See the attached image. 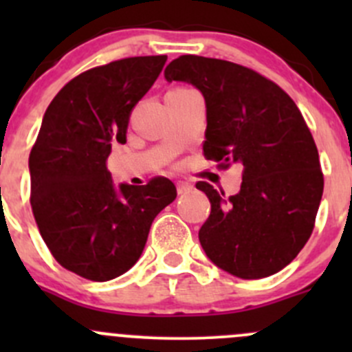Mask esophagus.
Instances as JSON below:
<instances>
[{
  "mask_svg": "<svg viewBox=\"0 0 352 352\" xmlns=\"http://www.w3.org/2000/svg\"><path fill=\"white\" fill-rule=\"evenodd\" d=\"M190 190H192V184L184 182V180H179V182H177V192L179 194H187L190 192Z\"/></svg>",
  "mask_w": 352,
  "mask_h": 352,
  "instance_id": "obj_1",
  "label": "esophagus"
}]
</instances>
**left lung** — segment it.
<instances>
[{"mask_svg": "<svg viewBox=\"0 0 352 352\" xmlns=\"http://www.w3.org/2000/svg\"><path fill=\"white\" fill-rule=\"evenodd\" d=\"M165 80L192 85L204 97L206 158L243 166L235 196L196 184L211 202L199 230L206 255L236 278L276 274L310 239L324 192L318 151L303 116L278 85L223 59L180 56L166 66Z\"/></svg>", "mask_w": 352, "mask_h": 352, "instance_id": "left-lung-1", "label": "left lung"}]
</instances>
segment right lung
<instances>
[{
  "instance_id": "add662e5",
  "label": "right lung",
  "mask_w": 352,
  "mask_h": 352,
  "mask_svg": "<svg viewBox=\"0 0 352 352\" xmlns=\"http://www.w3.org/2000/svg\"><path fill=\"white\" fill-rule=\"evenodd\" d=\"M165 63L166 56L126 58L73 78L49 104L30 151L38 232L63 267L90 281L129 271L156 214L177 197L172 180L116 186L105 166Z\"/></svg>"
}]
</instances>
